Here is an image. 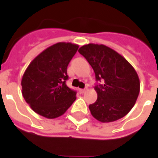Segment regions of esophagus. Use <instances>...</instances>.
Segmentation results:
<instances>
[{"label":"esophagus","mask_w":158,"mask_h":158,"mask_svg":"<svg viewBox=\"0 0 158 158\" xmlns=\"http://www.w3.org/2000/svg\"><path fill=\"white\" fill-rule=\"evenodd\" d=\"M87 90H88V89H87V88H85V89H79V91H80L81 93L86 92Z\"/></svg>","instance_id":"obj_1"}]
</instances>
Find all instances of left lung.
<instances>
[{
  "label": "left lung",
  "instance_id": "obj_1",
  "mask_svg": "<svg viewBox=\"0 0 158 158\" xmlns=\"http://www.w3.org/2000/svg\"><path fill=\"white\" fill-rule=\"evenodd\" d=\"M79 52L92 67L96 80L104 82L95 87L97 100L89 106L91 115L102 123L114 122L127 115L139 93L140 83L135 69L106 45L89 43L81 46Z\"/></svg>",
  "mask_w": 158,
  "mask_h": 158
}]
</instances>
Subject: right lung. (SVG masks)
<instances>
[{
	"mask_svg": "<svg viewBox=\"0 0 158 158\" xmlns=\"http://www.w3.org/2000/svg\"><path fill=\"white\" fill-rule=\"evenodd\" d=\"M79 45L58 42L49 46L29 63L21 81L22 95L31 109L46 118L62 116L76 100L66 85L67 68Z\"/></svg>",
	"mask_w": 158,
	"mask_h": 158,
	"instance_id": "right-lung-1",
	"label": "right lung"
}]
</instances>
